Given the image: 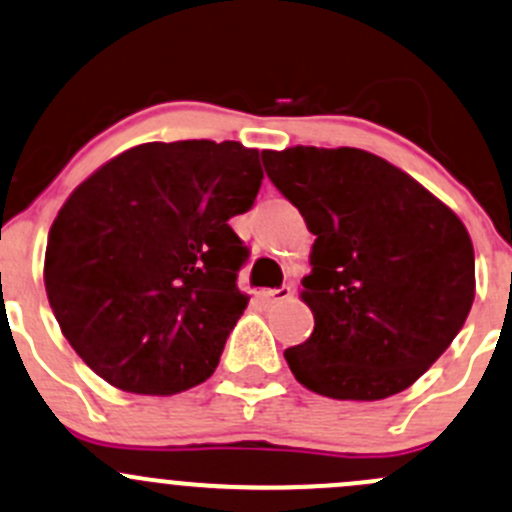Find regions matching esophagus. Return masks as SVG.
<instances>
[{"mask_svg":"<svg viewBox=\"0 0 512 512\" xmlns=\"http://www.w3.org/2000/svg\"><path fill=\"white\" fill-rule=\"evenodd\" d=\"M292 297V287H279V289H262L260 299L265 301L267 306L270 304H279V301Z\"/></svg>","mask_w":512,"mask_h":512,"instance_id":"esophagus-1","label":"esophagus"}]
</instances>
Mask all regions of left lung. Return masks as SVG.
Wrapping results in <instances>:
<instances>
[{
    "label": "left lung",
    "mask_w": 512,
    "mask_h": 512,
    "mask_svg": "<svg viewBox=\"0 0 512 512\" xmlns=\"http://www.w3.org/2000/svg\"><path fill=\"white\" fill-rule=\"evenodd\" d=\"M272 184L299 208L311 272L301 301L314 333L287 348L306 390L373 402L417 383L476 297L466 225L410 174L353 147L262 152Z\"/></svg>",
    "instance_id": "obj_1"
}]
</instances>
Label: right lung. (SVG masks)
Wrapping results in <instances>:
<instances>
[{
  "label": "right lung",
  "mask_w": 512,
  "mask_h": 512,
  "mask_svg": "<svg viewBox=\"0 0 512 512\" xmlns=\"http://www.w3.org/2000/svg\"><path fill=\"white\" fill-rule=\"evenodd\" d=\"M257 149L147 142L117 154L63 203L43 284L63 336L102 380L176 395L213 375L250 297L230 228L260 191Z\"/></svg>",
  "instance_id": "obj_1"
}]
</instances>
